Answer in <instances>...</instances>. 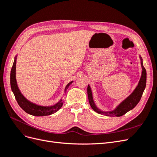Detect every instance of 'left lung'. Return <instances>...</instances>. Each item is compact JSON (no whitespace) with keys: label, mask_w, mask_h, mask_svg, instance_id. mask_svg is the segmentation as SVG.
I'll use <instances>...</instances> for the list:
<instances>
[{"label":"left lung","mask_w":157,"mask_h":157,"mask_svg":"<svg viewBox=\"0 0 157 157\" xmlns=\"http://www.w3.org/2000/svg\"><path fill=\"white\" fill-rule=\"evenodd\" d=\"M140 58L141 59L142 72L139 83L137 84V86H136L135 90H134V92H133L128 98H126L124 101H122L119 105L114 109V110L111 111H102L100 109H98L94 101L92 90L88 85L87 88L88 100L90 106H91V107L94 111H96L99 114H101V115H104L106 116L121 117L122 115H124L127 112L132 110V109H134L137 105V104L140 101L142 94H143L144 90L145 88L147 80V73L143 65V61H142L143 59H142L141 56H140Z\"/></svg>","instance_id":"1"}]
</instances>
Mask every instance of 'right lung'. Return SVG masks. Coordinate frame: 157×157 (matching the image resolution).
<instances>
[{"instance_id":"obj_1","label":"right lung","mask_w":157,"mask_h":157,"mask_svg":"<svg viewBox=\"0 0 157 157\" xmlns=\"http://www.w3.org/2000/svg\"><path fill=\"white\" fill-rule=\"evenodd\" d=\"M16 59L17 56L14 58V61L13 63V66L11 69L10 73V86L12 91L13 92L14 96L16 98V101L18 105L23 109V111H25L29 115L36 116V117H41V116H47L50 115L52 114H54L58 111L59 109L63 105V100L61 99L55 105L52 106H41L36 105V104L29 101L27 99L23 94L21 93L20 89L17 86V84L16 78ZM73 81H71L67 84L65 88V92L67 90L69 86L72 84Z\"/></svg>"}]
</instances>
